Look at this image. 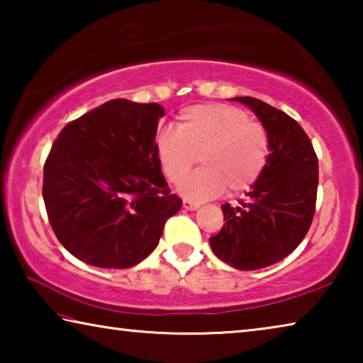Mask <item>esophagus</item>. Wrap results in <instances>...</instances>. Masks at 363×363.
<instances>
[{
	"label": "esophagus",
	"instance_id": "obj_1",
	"mask_svg": "<svg viewBox=\"0 0 363 363\" xmlns=\"http://www.w3.org/2000/svg\"><path fill=\"white\" fill-rule=\"evenodd\" d=\"M182 206H184V210L194 211V210H199L200 203H194V201H190V200H184V201H182Z\"/></svg>",
	"mask_w": 363,
	"mask_h": 363
}]
</instances>
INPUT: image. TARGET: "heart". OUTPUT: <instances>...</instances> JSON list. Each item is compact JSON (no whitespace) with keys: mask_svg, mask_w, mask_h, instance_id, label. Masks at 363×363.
<instances>
[{"mask_svg":"<svg viewBox=\"0 0 363 363\" xmlns=\"http://www.w3.org/2000/svg\"><path fill=\"white\" fill-rule=\"evenodd\" d=\"M153 145L160 168L173 184L189 174L199 157L203 168L179 186V192L194 201L213 199L227 187L230 194L251 189L270 155L266 128L245 110L225 104L184 108L177 130H160Z\"/></svg>","mask_w":363,"mask_h":363,"instance_id":"1","label":"heart"}]
</instances>
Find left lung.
Wrapping results in <instances>:
<instances>
[{"mask_svg":"<svg viewBox=\"0 0 363 363\" xmlns=\"http://www.w3.org/2000/svg\"><path fill=\"white\" fill-rule=\"evenodd\" d=\"M256 113L270 138L266 169L238 206L223 205L224 220L210 238L213 253L238 270L284 259L303 242L315 213L318 160L296 120L255 97H233Z\"/></svg>","mask_w":363,"mask_h":363,"instance_id":"8db88e82","label":"left lung"}]
</instances>
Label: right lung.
Returning <instances> with one entry per match:
<instances>
[{
	"mask_svg": "<svg viewBox=\"0 0 363 363\" xmlns=\"http://www.w3.org/2000/svg\"><path fill=\"white\" fill-rule=\"evenodd\" d=\"M160 104L113 99L70 121L43 173L49 223L64 248L104 269H128L157 248L182 200L155 155Z\"/></svg>",
	"mask_w": 363,
	"mask_h": 363,
	"instance_id": "add662e5",
	"label": "right lung"
}]
</instances>
